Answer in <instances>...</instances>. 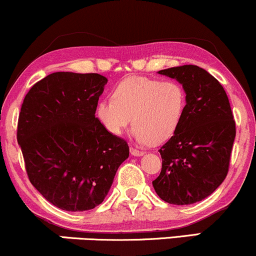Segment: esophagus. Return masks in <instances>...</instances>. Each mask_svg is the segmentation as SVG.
<instances>
[{
  "label": "esophagus",
  "instance_id": "esophagus-1",
  "mask_svg": "<svg viewBox=\"0 0 256 256\" xmlns=\"http://www.w3.org/2000/svg\"><path fill=\"white\" fill-rule=\"evenodd\" d=\"M130 154L134 156V157H141V156H144L145 153L142 151H139V150L136 148H133V147H130Z\"/></svg>",
  "mask_w": 256,
  "mask_h": 256
}]
</instances>
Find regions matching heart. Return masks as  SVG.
<instances>
[{"mask_svg": "<svg viewBox=\"0 0 256 256\" xmlns=\"http://www.w3.org/2000/svg\"><path fill=\"white\" fill-rule=\"evenodd\" d=\"M114 99L97 105L99 121L120 135L133 124V138L141 145L169 140L181 126L187 106L184 88L176 81L129 76L114 90Z\"/></svg>", "mask_w": 256, "mask_h": 256, "instance_id": "heart-1", "label": "heart"}]
</instances>
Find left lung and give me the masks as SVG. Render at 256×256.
Here are the masks:
<instances>
[{
  "label": "left lung",
  "mask_w": 256,
  "mask_h": 256,
  "mask_svg": "<svg viewBox=\"0 0 256 256\" xmlns=\"http://www.w3.org/2000/svg\"><path fill=\"white\" fill-rule=\"evenodd\" d=\"M158 73L181 84L187 106L180 128L159 150L162 171L152 184L162 200L192 205L211 195L228 175L236 136L232 111L223 86L205 69L187 64Z\"/></svg>",
  "instance_id": "8db88e82"
}]
</instances>
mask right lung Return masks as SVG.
<instances>
[{
    "label": "right lung",
    "instance_id": "right-lung-1",
    "mask_svg": "<svg viewBox=\"0 0 256 256\" xmlns=\"http://www.w3.org/2000/svg\"><path fill=\"white\" fill-rule=\"evenodd\" d=\"M108 79L56 72L24 99L18 144L32 186L58 208L82 212L103 202L129 157L126 140L109 133L96 110Z\"/></svg>",
    "mask_w": 256,
    "mask_h": 256
}]
</instances>
